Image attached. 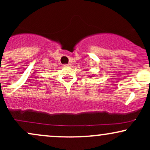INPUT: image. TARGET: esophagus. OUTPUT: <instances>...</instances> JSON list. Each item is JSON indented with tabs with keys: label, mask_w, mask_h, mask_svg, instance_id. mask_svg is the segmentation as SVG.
Returning <instances> with one entry per match:
<instances>
[{
	"label": "esophagus",
	"mask_w": 150,
	"mask_h": 150,
	"mask_svg": "<svg viewBox=\"0 0 150 150\" xmlns=\"http://www.w3.org/2000/svg\"><path fill=\"white\" fill-rule=\"evenodd\" d=\"M70 63H68V64H64L63 65V66H70Z\"/></svg>",
	"instance_id": "esophagus-1"
}]
</instances>
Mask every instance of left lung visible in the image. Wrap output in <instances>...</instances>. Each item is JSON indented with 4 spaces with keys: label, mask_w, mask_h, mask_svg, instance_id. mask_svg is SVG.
I'll return each mask as SVG.
<instances>
[{
    "label": "left lung",
    "mask_w": 150,
    "mask_h": 150,
    "mask_svg": "<svg viewBox=\"0 0 150 150\" xmlns=\"http://www.w3.org/2000/svg\"><path fill=\"white\" fill-rule=\"evenodd\" d=\"M89 77H91V76H89Z\"/></svg>",
    "instance_id": "8db88e82"
}]
</instances>
